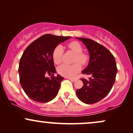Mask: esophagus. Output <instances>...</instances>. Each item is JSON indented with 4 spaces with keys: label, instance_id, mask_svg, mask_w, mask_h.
I'll return each mask as SVG.
<instances>
[{
    "label": "esophagus",
    "instance_id": "1",
    "mask_svg": "<svg viewBox=\"0 0 133 133\" xmlns=\"http://www.w3.org/2000/svg\"><path fill=\"white\" fill-rule=\"evenodd\" d=\"M69 79L70 81H73V82L76 81V79H73V78H69Z\"/></svg>",
    "mask_w": 133,
    "mask_h": 133
}]
</instances>
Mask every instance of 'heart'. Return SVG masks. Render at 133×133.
Returning a JSON list of instances; mask_svg holds the SVG:
<instances>
[{
	"mask_svg": "<svg viewBox=\"0 0 133 133\" xmlns=\"http://www.w3.org/2000/svg\"><path fill=\"white\" fill-rule=\"evenodd\" d=\"M69 48L76 53L74 62H78L82 65H85L89 61V56L86 53L82 52V47L77 41H72L68 44ZM64 49L61 45H58L54 48L52 52V59L55 64L60 63L62 61ZM78 63L73 64H62L57 68V72L60 75L67 77H74L81 69V65Z\"/></svg>",
	"mask_w": 133,
	"mask_h": 133,
	"instance_id": "1",
	"label": "heart"
}]
</instances>
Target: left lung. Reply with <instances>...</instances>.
<instances>
[{
    "instance_id": "left-lung-1",
    "label": "left lung",
    "mask_w": 133,
    "mask_h": 133,
    "mask_svg": "<svg viewBox=\"0 0 133 133\" xmlns=\"http://www.w3.org/2000/svg\"><path fill=\"white\" fill-rule=\"evenodd\" d=\"M77 38L86 45L90 55L88 65L82 73L91 77L89 80L81 79L84 85L76 93L82 102L91 104L103 99L110 92L117 72L116 63L113 55L101 44L89 39Z\"/></svg>"
}]
</instances>
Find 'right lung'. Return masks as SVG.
<instances>
[{"label":"right lung","instance_id":"right-lung-1","mask_svg":"<svg viewBox=\"0 0 133 133\" xmlns=\"http://www.w3.org/2000/svg\"><path fill=\"white\" fill-rule=\"evenodd\" d=\"M71 37L45 34L25 49L19 62L20 83L27 96L39 103H47L55 98L64 77L56 72L52 52L58 44ZM45 74L51 75L46 78Z\"/></svg>","mask_w":133,"mask_h":133}]
</instances>
